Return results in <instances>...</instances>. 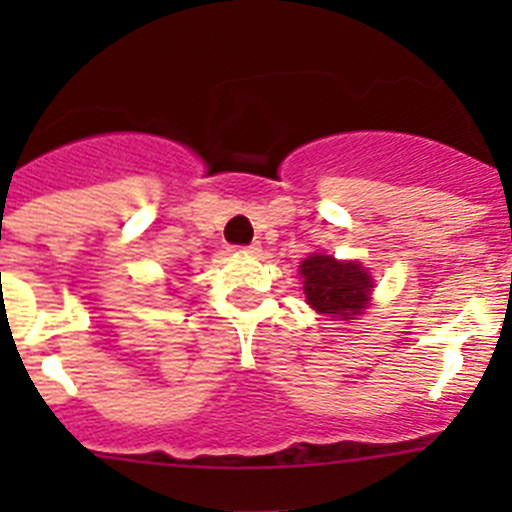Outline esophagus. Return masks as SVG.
<instances>
[{"instance_id":"obj_1","label":"esophagus","mask_w":512,"mask_h":512,"mask_svg":"<svg viewBox=\"0 0 512 512\" xmlns=\"http://www.w3.org/2000/svg\"><path fill=\"white\" fill-rule=\"evenodd\" d=\"M237 250L242 252V255H257V252L262 250L260 242H252V245H245V247H237Z\"/></svg>"}]
</instances>
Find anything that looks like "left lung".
<instances>
[{"instance_id": "obj_1", "label": "left lung", "mask_w": 512, "mask_h": 512, "mask_svg": "<svg viewBox=\"0 0 512 512\" xmlns=\"http://www.w3.org/2000/svg\"><path fill=\"white\" fill-rule=\"evenodd\" d=\"M304 297L312 309L327 314L334 322H347L369 307L374 280L354 260H334L324 252H312L299 265Z\"/></svg>"}]
</instances>
